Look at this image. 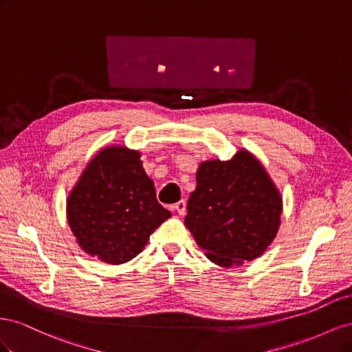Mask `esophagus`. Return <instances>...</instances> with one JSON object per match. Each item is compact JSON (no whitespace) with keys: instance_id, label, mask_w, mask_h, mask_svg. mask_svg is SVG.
Returning a JSON list of instances; mask_svg holds the SVG:
<instances>
[{"instance_id":"obj_1","label":"esophagus","mask_w":352,"mask_h":352,"mask_svg":"<svg viewBox=\"0 0 352 352\" xmlns=\"http://www.w3.org/2000/svg\"><path fill=\"white\" fill-rule=\"evenodd\" d=\"M173 208L177 211V214H179V216H184L185 212H186V201H185V199H180V201H177L176 204L173 206Z\"/></svg>"}]
</instances>
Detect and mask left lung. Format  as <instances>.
<instances>
[{"label": "left lung", "mask_w": 352, "mask_h": 352, "mask_svg": "<svg viewBox=\"0 0 352 352\" xmlns=\"http://www.w3.org/2000/svg\"><path fill=\"white\" fill-rule=\"evenodd\" d=\"M185 226L220 267L264 254L280 228L283 199L260 160L245 148L230 160L211 158L197 170Z\"/></svg>", "instance_id": "obj_1"}]
</instances>
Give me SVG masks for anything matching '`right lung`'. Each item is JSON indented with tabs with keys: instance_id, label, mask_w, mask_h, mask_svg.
I'll use <instances>...</instances> for the list:
<instances>
[{
	"instance_id": "add662e5",
	"label": "right lung",
	"mask_w": 352,
	"mask_h": 352,
	"mask_svg": "<svg viewBox=\"0 0 352 352\" xmlns=\"http://www.w3.org/2000/svg\"><path fill=\"white\" fill-rule=\"evenodd\" d=\"M141 151L107 145L95 154L66 199L69 228L83 252L107 264L135 258L172 212L158 204Z\"/></svg>"
}]
</instances>
